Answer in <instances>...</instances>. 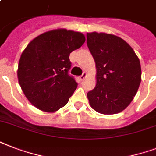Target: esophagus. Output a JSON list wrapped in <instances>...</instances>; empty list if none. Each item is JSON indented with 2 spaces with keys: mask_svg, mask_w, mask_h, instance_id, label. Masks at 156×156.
Segmentation results:
<instances>
[{
  "mask_svg": "<svg viewBox=\"0 0 156 156\" xmlns=\"http://www.w3.org/2000/svg\"><path fill=\"white\" fill-rule=\"evenodd\" d=\"M87 73H85V72H84V73H83V74H82V75L79 76V79H80L81 81H83V79H84V78H85L86 77H87Z\"/></svg>",
  "mask_w": 156,
  "mask_h": 156,
  "instance_id": "obj_1",
  "label": "esophagus"
}]
</instances>
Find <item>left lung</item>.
Wrapping results in <instances>:
<instances>
[{"label": "left lung", "instance_id": "8db88e82", "mask_svg": "<svg viewBox=\"0 0 156 156\" xmlns=\"http://www.w3.org/2000/svg\"><path fill=\"white\" fill-rule=\"evenodd\" d=\"M87 44L96 66V86L87 93L90 107L102 114L119 113L133 100L140 85L139 59L116 35L87 33Z\"/></svg>", "mask_w": 156, "mask_h": 156}]
</instances>
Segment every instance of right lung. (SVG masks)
Instances as JSON below:
<instances>
[{
  "label": "right lung",
  "instance_id": "add662e5",
  "mask_svg": "<svg viewBox=\"0 0 156 156\" xmlns=\"http://www.w3.org/2000/svg\"><path fill=\"white\" fill-rule=\"evenodd\" d=\"M85 40L83 33L56 29L28 44L21 55L17 73L24 95L35 108L54 112L68 103L78 86L69 74V54Z\"/></svg>",
  "mask_w": 156,
  "mask_h": 156
}]
</instances>
